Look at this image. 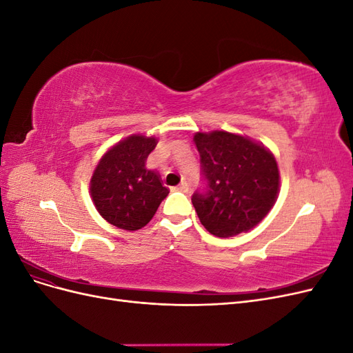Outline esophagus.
<instances>
[{
	"label": "esophagus",
	"mask_w": 353,
	"mask_h": 353,
	"mask_svg": "<svg viewBox=\"0 0 353 353\" xmlns=\"http://www.w3.org/2000/svg\"><path fill=\"white\" fill-rule=\"evenodd\" d=\"M172 191H181V193H188V184L183 183L178 187H172Z\"/></svg>",
	"instance_id": "1"
}]
</instances>
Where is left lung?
Wrapping results in <instances>:
<instances>
[{
	"instance_id": "8db88e82",
	"label": "left lung",
	"mask_w": 353,
	"mask_h": 353,
	"mask_svg": "<svg viewBox=\"0 0 353 353\" xmlns=\"http://www.w3.org/2000/svg\"><path fill=\"white\" fill-rule=\"evenodd\" d=\"M206 191L191 197L197 216L221 239L248 232L268 215L280 190L274 154L249 137L227 131L196 132Z\"/></svg>"
}]
</instances>
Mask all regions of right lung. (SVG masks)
Returning a JSON list of instances; mask_svg holds the SVG:
<instances>
[{
  "mask_svg": "<svg viewBox=\"0 0 353 353\" xmlns=\"http://www.w3.org/2000/svg\"><path fill=\"white\" fill-rule=\"evenodd\" d=\"M156 144L154 137L134 134L114 144L95 166L90 181L91 199L112 225L126 231L145 227L169 194L160 175L145 168Z\"/></svg>",
  "mask_w": 353,
  "mask_h": 353,
  "instance_id": "right-lung-1",
  "label": "right lung"
}]
</instances>
